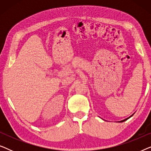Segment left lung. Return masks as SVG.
I'll use <instances>...</instances> for the list:
<instances>
[{
    "instance_id": "obj_1",
    "label": "left lung",
    "mask_w": 151,
    "mask_h": 151,
    "mask_svg": "<svg viewBox=\"0 0 151 151\" xmlns=\"http://www.w3.org/2000/svg\"><path fill=\"white\" fill-rule=\"evenodd\" d=\"M133 115H131V116H130L129 117H128V118H127V119H124V120H122V121H120V122H124V121H126V120H127V119H129V118H130V117H132V116H133Z\"/></svg>"
}]
</instances>
